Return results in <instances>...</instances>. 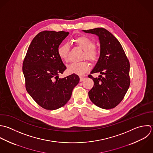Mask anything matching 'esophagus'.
<instances>
[{
    "instance_id": "esophagus-1",
    "label": "esophagus",
    "mask_w": 153,
    "mask_h": 153,
    "mask_svg": "<svg viewBox=\"0 0 153 153\" xmlns=\"http://www.w3.org/2000/svg\"><path fill=\"white\" fill-rule=\"evenodd\" d=\"M85 79V77L80 76V82H82Z\"/></svg>"
}]
</instances>
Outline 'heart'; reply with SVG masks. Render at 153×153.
I'll list each match as a JSON object with an SVG mask.
<instances>
[{"label": "heart", "instance_id": "heart-1", "mask_svg": "<svg viewBox=\"0 0 153 153\" xmlns=\"http://www.w3.org/2000/svg\"><path fill=\"white\" fill-rule=\"evenodd\" d=\"M73 42L84 51L83 58H86L91 62H96L99 59L100 52L95 48V41L86 36H79L73 39ZM69 45L62 43L57 48V53L60 59L64 61L68 59ZM90 69L89 64L85 61L71 63L67 66V71L70 74L83 75Z\"/></svg>", "mask_w": 153, "mask_h": 153}]
</instances>
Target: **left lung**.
Segmentation results:
<instances>
[{"label":"left lung","instance_id":"8db88e82","mask_svg":"<svg viewBox=\"0 0 153 153\" xmlns=\"http://www.w3.org/2000/svg\"><path fill=\"white\" fill-rule=\"evenodd\" d=\"M83 31L97 35L101 48L99 59L91 74L100 73L101 75L99 78L88 76L94 83L88 92L89 97L101 108H113L123 100L130 86L129 59L119 40L106 29L96 28Z\"/></svg>","mask_w":153,"mask_h":153}]
</instances>
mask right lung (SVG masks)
<instances>
[{
    "mask_svg": "<svg viewBox=\"0 0 153 153\" xmlns=\"http://www.w3.org/2000/svg\"><path fill=\"white\" fill-rule=\"evenodd\" d=\"M68 34L64 31L40 32L31 42L22 63L26 90L46 110H54L65 105L80 80L75 74L59 78L66 67L57 48Z\"/></svg>",
    "mask_w": 153,
    "mask_h": 153,
    "instance_id": "right-lung-1",
    "label": "right lung"
}]
</instances>
